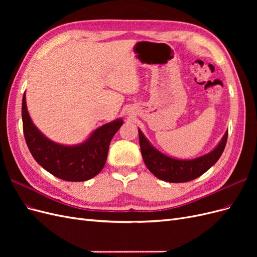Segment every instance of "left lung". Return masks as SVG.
Returning a JSON list of instances; mask_svg holds the SVG:
<instances>
[{
	"mask_svg": "<svg viewBox=\"0 0 257 257\" xmlns=\"http://www.w3.org/2000/svg\"><path fill=\"white\" fill-rule=\"evenodd\" d=\"M138 133L142 155L148 169L161 180L172 183L188 182L206 173L220 159L226 146L228 136V132H226L219 146L204 157L195 160L182 161L172 159L159 152L147 141L141 131H138Z\"/></svg>",
	"mask_w": 257,
	"mask_h": 257,
	"instance_id": "1",
	"label": "left lung"
}]
</instances>
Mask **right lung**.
Wrapping results in <instances>:
<instances>
[{"label":"right lung","mask_w":257,"mask_h":257,"mask_svg":"<svg viewBox=\"0 0 257 257\" xmlns=\"http://www.w3.org/2000/svg\"><path fill=\"white\" fill-rule=\"evenodd\" d=\"M122 124V120L105 124L93 132L88 141L80 146L58 145L34 126L23 94L22 125L29 150L38 164L62 180L79 182L96 176L105 165L111 139Z\"/></svg>","instance_id":"1"}]
</instances>
